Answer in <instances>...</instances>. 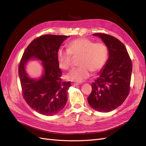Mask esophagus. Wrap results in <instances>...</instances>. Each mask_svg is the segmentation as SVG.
<instances>
[{"label":"esophagus","instance_id":"esophagus-1","mask_svg":"<svg viewBox=\"0 0 146 146\" xmlns=\"http://www.w3.org/2000/svg\"><path fill=\"white\" fill-rule=\"evenodd\" d=\"M72 85L74 86H76L77 85H79V83H72Z\"/></svg>","mask_w":146,"mask_h":146}]
</instances>
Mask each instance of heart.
<instances>
[{"label":"heart","instance_id":"heart-1","mask_svg":"<svg viewBox=\"0 0 146 146\" xmlns=\"http://www.w3.org/2000/svg\"><path fill=\"white\" fill-rule=\"evenodd\" d=\"M108 56L107 46L102 42H94L86 38H79L70 41L67 49L61 48L57 53L60 67L69 70L72 66L73 58H78L80 66L67 76L70 80L80 82L90 76L91 72H98L107 63Z\"/></svg>","mask_w":146,"mask_h":146}]
</instances>
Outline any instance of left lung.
<instances>
[{
    "label": "left lung",
    "mask_w": 146,
    "mask_h": 146,
    "mask_svg": "<svg viewBox=\"0 0 146 146\" xmlns=\"http://www.w3.org/2000/svg\"><path fill=\"white\" fill-rule=\"evenodd\" d=\"M92 35L105 42L109 58L99 77L91 84L88 102L97 111L109 112L122 105L129 94L132 63L125 46L118 39L105 33Z\"/></svg>",
    "instance_id": "left-lung-1"
}]
</instances>
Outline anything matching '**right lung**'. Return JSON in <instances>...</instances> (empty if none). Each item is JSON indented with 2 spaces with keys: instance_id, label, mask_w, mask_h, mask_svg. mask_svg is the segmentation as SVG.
Returning a JSON list of instances; mask_svg holds the SVG:
<instances>
[{
  "instance_id": "add662e5",
  "label": "right lung",
  "mask_w": 146,
  "mask_h": 146,
  "mask_svg": "<svg viewBox=\"0 0 146 146\" xmlns=\"http://www.w3.org/2000/svg\"><path fill=\"white\" fill-rule=\"evenodd\" d=\"M69 36L44 35L35 38L26 48L19 64L18 73L22 94L35 111L51 116L60 112L67 102L70 82H63L57 53L61 43ZM32 57L42 61L45 74L38 81L30 79L25 65Z\"/></svg>"
}]
</instances>
